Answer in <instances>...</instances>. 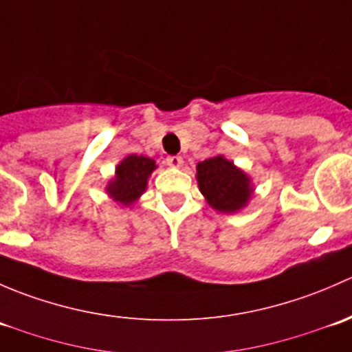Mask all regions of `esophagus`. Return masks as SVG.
I'll use <instances>...</instances> for the list:
<instances>
[{"label":"esophagus","mask_w":352,"mask_h":352,"mask_svg":"<svg viewBox=\"0 0 352 352\" xmlns=\"http://www.w3.org/2000/svg\"><path fill=\"white\" fill-rule=\"evenodd\" d=\"M166 165L173 166V168H179V166L184 165V158L182 156H166Z\"/></svg>","instance_id":"1"}]
</instances>
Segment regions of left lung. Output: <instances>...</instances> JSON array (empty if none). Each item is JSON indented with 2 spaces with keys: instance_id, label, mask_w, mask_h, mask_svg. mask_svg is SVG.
I'll return each mask as SVG.
<instances>
[{
  "instance_id": "obj_1",
  "label": "left lung",
  "mask_w": 352,
  "mask_h": 352,
  "mask_svg": "<svg viewBox=\"0 0 352 352\" xmlns=\"http://www.w3.org/2000/svg\"><path fill=\"white\" fill-rule=\"evenodd\" d=\"M196 170L199 190L216 211H240L254 194L250 177L223 155L199 162Z\"/></svg>"
}]
</instances>
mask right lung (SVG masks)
<instances>
[{"label": "right lung", "mask_w": 352, "mask_h": 352, "mask_svg": "<svg viewBox=\"0 0 352 352\" xmlns=\"http://www.w3.org/2000/svg\"><path fill=\"white\" fill-rule=\"evenodd\" d=\"M156 168L155 160L143 155H129L116 166V177L107 184L105 190L116 202L131 206L146 190L148 177Z\"/></svg>", "instance_id": "right-lung-1"}]
</instances>
